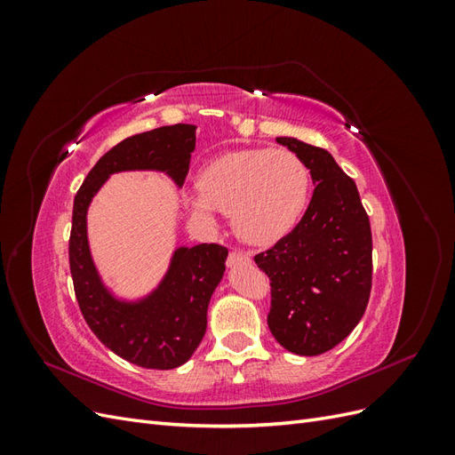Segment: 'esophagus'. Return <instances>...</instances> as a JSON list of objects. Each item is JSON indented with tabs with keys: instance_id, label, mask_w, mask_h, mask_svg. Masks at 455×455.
<instances>
[{
	"instance_id": "obj_1",
	"label": "esophagus",
	"mask_w": 455,
	"mask_h": 455,
	"mask_svg": "<svg viewBox=\"0 0 455 455\" xmlns=\"http://www.w3.org/2000/svg\"><path fill=\"white\" fill-rule=\"evenodd\" d=\"M246 261H251V254L249 252H243V251H231L229 258H228V264L229 267L237 266V264H246Z\"/></svg>"
}]
</instances>
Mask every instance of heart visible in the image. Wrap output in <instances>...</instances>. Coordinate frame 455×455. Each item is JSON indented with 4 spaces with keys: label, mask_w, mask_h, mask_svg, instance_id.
I'll return each mask as SVG.
<instances>
[{
    "label": "heart",
    "mask_w": 455,
    "mask_h": 455,
    "mask_svg": "<svg viewBox=\"0 0 455 455\" xmlns=\"http://www.w3.org/2000/svg\"><path fill=\"white\" fill-rule=\"evenodd\" d=\"M309 201V171L294 151L252 148L224 154L199 172V194L188 204L194 214L212 220L233 214L239 235L267 244L291 231Z\"/></svg>",
    "instance_id": "heart-1"
}]
</instances>
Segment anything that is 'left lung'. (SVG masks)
Wrapping results in <instances>:
<instances>
[{
    "label": "left lung",
    "mask_w": 455,
    "mask_h": 455,
    "mask_svg": "<svg viewBox=\"0 0 455 455\" xmlns=\"http://www.w3.org/2000/svg\"><path fill=\"white\" fill-rule=\"evenodd\" d=\"M306 163L313 197L299 224L254 256L271 281L267 324L281 346L315 356L359 324L371 288L370 220L351 178L326 149L279 136Z\"/></svg>",
    "instance_id": "1"
}]
</instances>
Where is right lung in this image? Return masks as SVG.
<instances>
[{"label": "right lung", "instance_id": "1", "mask_svg": "<svg viewBox=\"0 0 455 455\" xmlns=\"http://www.w3.org/2000/svg\"><path fill=\"white\" fill-rule=\"evenodd\" d=\"M196 125L134 134L104 154L74 199L70 271L89 328L108 349L136 366L171 370L191 359L206 330V309L226 271L220 244L176 246L167 273L146 296L127 299L109 288L91 254L87 212L92 197L117 172L154 171L182 188L196 151Z\"/></svg>", "mask_w": 455, "mask_h": 455}]
</instances>
